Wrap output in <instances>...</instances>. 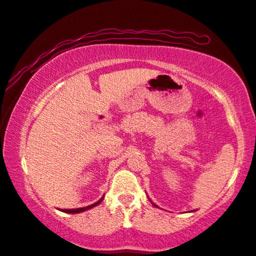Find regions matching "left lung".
<instances>
[{
  "instance_id": "8db88e82",
  "label": "left lung",
  "mask_w": 256,
  "mask_h": 256,
  "mask_svg": "<svg viewBox=\"0 0 256 256\" xmlns=\"http://www.w3.org/2000/svg\"><path fill=\"white\" fill-rule=\"evenodd\" d=\"M154 206H156V205H154Z\"/></svg>"
}]
</instances>
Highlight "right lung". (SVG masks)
<instances>
[{
  "mask_svg": "<svg viewBox=\"0 0 256 256\" xmlns=\"http://www.w3.org/2000/svg\"><path fill=\"white\" fill-rule=\"evenodd\" d=\"M102 200H103V198H102L100 200H98L97 202H94V204H92V205H90V206H86V207H82V208H74V210H62V212H64V213H70V214L84 212V210H90V208H92V207H94V206L100 205V204L102 202Z\"/></svg>",
  "mask_w": 256,
  "mask_h": 256,
  "instance_id": "1",
  "label": "right lung"
}]
</instances>
